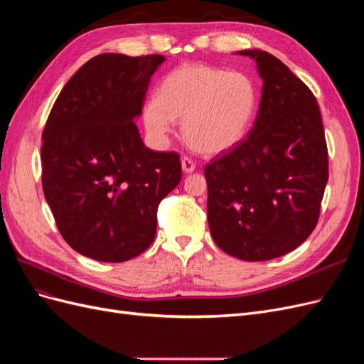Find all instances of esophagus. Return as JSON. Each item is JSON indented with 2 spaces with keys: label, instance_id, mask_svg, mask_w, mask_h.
<instances>
[{
  "label": "esophagus",
  "instance_id": "34e87169",
  "mask_svg": "<svg viewBox=\"0 0 364 364\" xmlns=\"http://www.w3.org/2000/svg\"><path fill=\"white\" fill-rule=\"evenodd\" d=\"M181 164H182V170H183V173H193L194 170H196V164H194V161H191L190 158H182V161H181Z\"/></svg>",
  "mask_w": 364,
  "mask_h": 364
}]
</instances>
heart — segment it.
Listing matches in <instances>:
<instances>
[{
  "label": "heart",
  "instance_id": "1",
  "mask_svg": "<svg viewBox=\"0 0 364 364\" xmlns=\"http://www.w3.org/2000/svg\"><path fill=\"white\" fill-rule=\"evenodd\" d=\"M259 103L257 82L247 73L205 63H185L165 75L159 97L142 106V123L153 144L168 142L176 119L186 142L205 155H218L241 142Z\"/></svg>",
  "mask_w": 364,
  "mask_h": 364
}]
</instances>
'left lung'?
Here are the masks:
<instances>
[{"mask_svg": "<svg viewBox=\"0 0 364 364\" xmlns=\"http://www.w3.org/2000/svg\"><path fill=\"white\" fill-rule=\"evenodd\" d=\"M255 60L259 109L247 138L205 167L208 225L215 245L245 261L285 255L317 225L328 182V150L313 92L262 50Z\"/></svg>", "mask_w": 364, "mask_h": 364, "instance_id": "1", "label": "left lung"}]
</instances>
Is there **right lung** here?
<instances>
[{"instance_id":"obj_1","label":"right lung","mask_w":364,"mask_h":364,"mask_svg":"<svg viewBox=\"0 0 364 364\" xmlns=\"http://www.w3.org/2000/svg\"><path fill=\"white\" fill-rule=\"evenodd\" d=\"M161 54L105 53L63 86L42 134V188L63 240L103 262L138 257L155 240L161 200L182 178L179 155L141 139Z\"/></svg>"}]
</instances>
